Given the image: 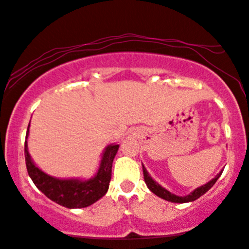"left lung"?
<instances>
[{
    "label": "left lung",
    "instance_id": "1",
    "mask_svg": "<svg viewBox=\"0 0 249 249\" xmlns=\"http://www.w3.org/2000/svg\"><path fill=\"white\" fill-rule=\"evenodd\" d=\"M143 174H144V181H145L147 188H149V189L151 190L152 193L155 194V195H157L158 197L163 198V200H166V201L175 202V203H185V202H191V201L197 200V198L201 197L203 194H206L207 191H208L210 188H212L213 185L215 184V182H216L218 177L221 176L222 171H221V173L218 174L217 176L215 177V178H213L212 181L207 183V184H204V185H202V187L197 188V189H195L193 191V193L189 194V195H187V196L174 195V194H171L170 191H168L166 189H164L163 187H160V185L158 184L157 182H155L154 179L151 178V176H150L149 173H147L146 169L144 168V165H143Z\"/></svg>",
    "mask_w": 249,
    "mask_h": 249
}]
</instances>
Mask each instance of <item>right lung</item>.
I'll list each match as a JSON object with an SVG mask.
<instances>
[{"label":"right lung","instance_id":"add662e5","mask_svg":"<svg viewBox=\"0 0 249 249\" xmlns=\"http://www.w3.org/2000/svg\"><path fill=\"white\" fill-rule=\"evenodd\" d=\"M28 132L29 125L27 130L26 142H24V158H26L27 171L37 189L42 191L49 200L66 208H85L93 204L105 195L111 181L112 163H113V158L118 151L119 145H108L106 147L99 170L93 178L89 181L59 179L48 176L47 174L34 165L28 154V146H27Z\"/></svg>","mask_w":249,"mask_h":249}]
</instances>
